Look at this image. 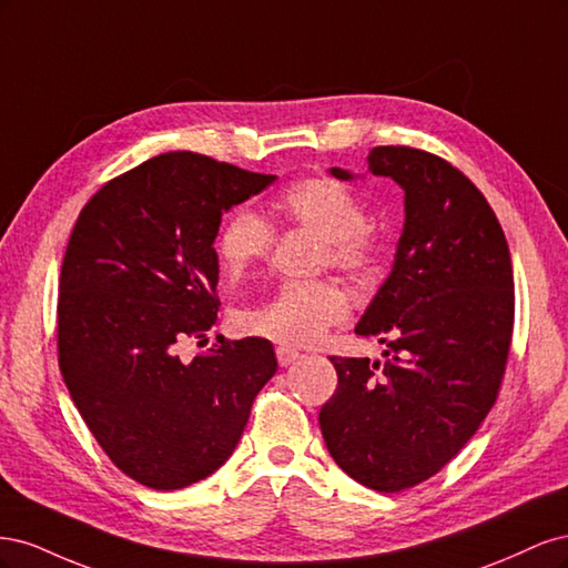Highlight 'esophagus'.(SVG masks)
I'll list each match as a JSON object with an SVG mask.
<instances>
[{
  "instance_id": "obj_1",
  "label": "esophagus",
  "mask_w": 568,
  "mask_h": 568,
  "mask_svg": "<svg viewBox=\"0 0 568 568\" xmlns=\"http://www.w3.org/2000/svg\"><path fill=\"white\" fill-rule=\"evenodd\" d=\"M301 357V353L296 351V348H291V346H277V363L282 365V367H291L296 363V359Z\"/></svg>"
}]
</instances>
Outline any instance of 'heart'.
I'll return each mask as SVG.
<instances>
[{
  "label": "heart",
  "instance_id": "b5f03b06",
  "mask_svg": "<svg viewBox=\"0 0 568 568\" xmlns=\"http://www.w3.org/2000/svg\"><path fill=\"white\" fill-rule=\"evenodd\" d=\"M282 215L324 239V265L365 272L376 261V239L367 230V209L346 184L332 178H305L291 184ZM272 246V227L251 209L234 211L217 234V257L227 277H242ZM351 303L336 282H288L255 307L239 313L246 334L282 343H315L332 324L348 317Z\"/></svg>",
  "mask_w": 568,
  "mask_h": 568
}]
</instances>
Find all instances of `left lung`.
Wrapping results in <instances>:
<instances>
[{"label":"left lung","instance_id":"obj_1","mask_svg":"<svg viewBox=\"0 0 568 568\" xmlns=\"http://www.w3.org/2000/svg\"><path fill=\"white\" fill-rule=\"evenodd\" d=\"M329 173L355 180L343 168ZM367 173L405 192L390 274L355 326L384 343L386 359L329 357L338 386L320 428L357 484L398 493L438 474L490 412L511 341L514 277L500 222L448 161L376 146Z\"/></svg>","mask_w":568,"mask_h":568}]
</instances>
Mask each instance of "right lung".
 <instances>
[{
	"label": "right lung",
	"instance_id": "add662e5",
	"mask_svg": "<svg viewBox=\"0 0 568 568\" xmlns=\"http://www.w3.org/2000/svg\"><path fill=\"white\" fill-rule=\"evenodd\" d=\"M277 175L170 151L104 184L84 205L59 284V367L115 467L178 490L230 459L251 405L277 372L267 338L182 359L217 317L222 213Z\"/></svg>",
	"mask_w": 568,
	"mask_h": 568
}]
</instances>
